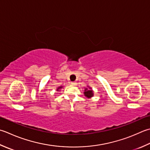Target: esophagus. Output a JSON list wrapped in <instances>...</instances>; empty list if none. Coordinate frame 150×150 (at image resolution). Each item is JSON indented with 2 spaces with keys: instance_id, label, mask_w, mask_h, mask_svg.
Listing matches in <instances>:
<instances>
[{
  "instance_id": "obj_1",
  "label": "esophagus",
  "mask_w": 150,
  "mask_h": 150,
  "mask_svg": "<svg viewBox=\"0 0 150 150\" xmlns=\"http://www.w3.org/2000/svg\"><path fill=\"white\" fill-rule=\"evenodd\" d=\"M71 84L73 85V86H76V85H77V83H75V82H71Z\"/></svg>"
}]
</instances>
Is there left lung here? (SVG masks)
<instances>
[{
	"label": "left lung",
	"instance_id": "left-lung-1",
	"mask_svg": "<svg viewBox=\"0 0 150 150\" xmlns=\"http://www.w3.org/2000/svg\"><path fill=\"white\" fill-rule=\"evenodd\" d=\"M84 95L85 97H86L87 98H92L93 96V91L92 88L89 86H87L86 88H85L84 91Z\"/></svg>",
	"mask_w": 150,
	"mask_h": 150
}]
</instances>
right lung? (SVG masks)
Returning a JSON list of instances; mask_svg holds the SVG:
<instances>
[{"label":"right lung","mask_w":150,"mask_h":150,"mask_svg":"<svg viewBox=\"0 0 150 150\" xmlns=\"http://www.w3.org/2000/svg\"><path fill=\"white\" fill-rule=\"evenodd\" d=\"M62 88H63V86H59V87H58V88H57V89H56V90H57V92H60V90H61Z\"/></svg>","instance_id":"1"}]
</instances>
